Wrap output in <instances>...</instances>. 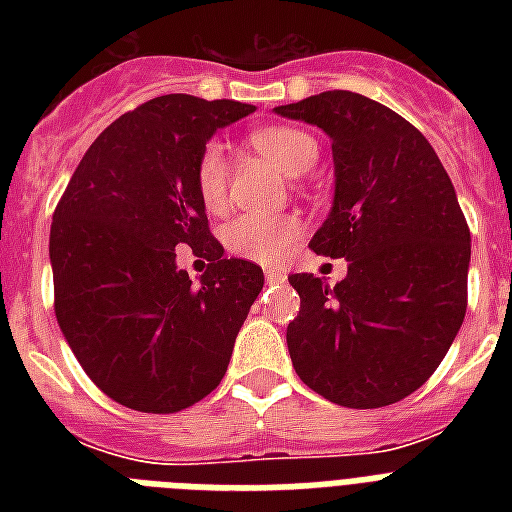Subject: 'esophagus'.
<instances>
[{"label":"esophagus","instance_id":"1","mask_svg":"<svg viewBox=\"0 0 512 512\" xmlns=\"http://www.w3.org/2000/svg\"><path fill=\"white\" fill-rule=\"evenodd\" d=\"M287 279V273L279 271V268H265V281L268 284H279V281Z\"/></svg>","mask_w":512,"mask_h":512}]
</instances>
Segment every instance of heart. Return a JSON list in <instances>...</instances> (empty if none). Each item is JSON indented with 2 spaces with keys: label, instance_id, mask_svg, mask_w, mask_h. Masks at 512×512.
I'll return each mask as SVG.
<instances>
[{
  "label": "heart",
  "instance_id": "1",
  "mask_svg": "<svg viewBox=\"0 0 512 512\" xmlns=\"http://www.w3.org/2000/svg\"><path fill=\"white\" fill-rule=\"evenodd\" d=\"M252 146L279 164L287 175H303L319 156L316 140L295 127H263L252 132ZM193 185L207 212H223L228 204V164L220 143H207L201 148ZM297 233L300 220L292 215H241L223 228V244L241 260L276 265L287 257Z\"/></svg>",
  "mask_w": 512,
  "mask_h": 512
}]
</instances>
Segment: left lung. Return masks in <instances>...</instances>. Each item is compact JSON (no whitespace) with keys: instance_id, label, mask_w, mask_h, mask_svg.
<instances>
[{"instance_id":"8db88e82","label":"left lung","mask_w":512,"mask_h":512,"mask_svg":"<svg viewBox=\"0 0 512 512\" xmlns=\"http://www.w3.org/2000/svg\"><path fill=\"white\" fill-rule=\"evenodd\" d=\"M332 138L335 204L308 247L345 257L329 289L292 273L300 313L287 327L297 377L350 409H380L428 382L468 308L470 228L425 135L358 92L279 106Z\"/></svg>"}]
</instances>
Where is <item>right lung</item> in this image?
Segmentation results:
<instances>
[{
    "label": "right lung",
    "instance_id": "obj_1",
    "mask_svg": "<svg viewBox=\"0 0 512 512\" xmlns=\"http://www.w3.org/2000/svg\"><path fill=\"white\" fill-rule=\"evenodd\" d=\"M255 106L162 95L100 132L50 228L55 316L79 364L127 409L172 414L220 385L263 289L249 260H225L193 170L215 130ZM210 260L193 285L175 248Z\"/></svg>",
    "mask_w": 512,
    "mask_h": 512
}]
</instances>
